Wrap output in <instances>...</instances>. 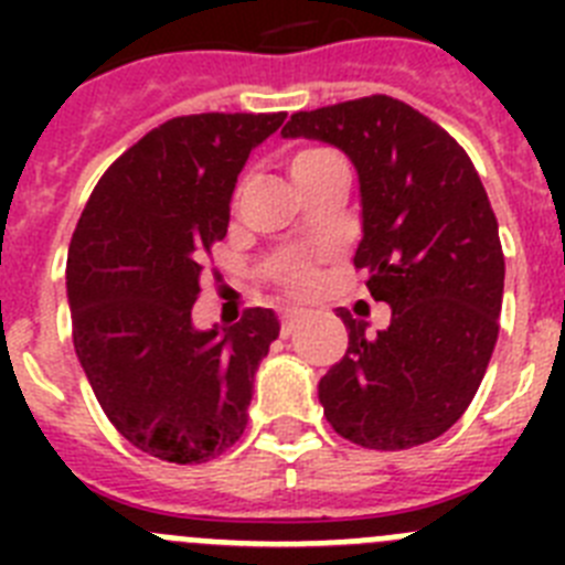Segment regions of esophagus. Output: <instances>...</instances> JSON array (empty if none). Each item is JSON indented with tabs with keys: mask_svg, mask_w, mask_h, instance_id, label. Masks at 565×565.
<instances>
[{
	"mask_svg": "<svg viewBox=\"0 0 565 565\" xmlns=\"http://www.w3.org/2000/svg\"><path fill=\"white\" fill-rule=\"evenodd\" d=\"M306 317H308L306 311H299V308H288V311L279 317V328H282V333H291L294 328H299V322H302Z\"/></svg>",
	"mask_w": 565,
	"mask_h": 565,
	"instance_id": "obj_1",
	"label": "esophagus"
}]
</instances>
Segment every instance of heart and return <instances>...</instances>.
Here are the masks:
<instances>
[{"label": "heart", "mask_w": 565, "mask_h": 565, "mask_svg": "<svg viewBox=\"0 0 565 565\" xmlns=\"http://www.w3.org/2000/svg\"><path fill=\"white\" fill-rule=\"evenodd\" d=\"M339 158L331 152V149L326 147H299L294 149V152H288L286 158V167H288V174L294 178V183H297L299 189L306 186V183H311L313 178H317L322 169H328L331 163H337ZM279 279L286 282L291 291H306L308 286H311V268L306 266V263H294V266H288L286 271L279 274Z\"/></svg>", "instance_id": "1"}]
</instances>
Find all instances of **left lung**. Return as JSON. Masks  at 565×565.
<instances>
[{"mask_svg": "<svg viewBox=\"0 0 565 565\" xmlns=\"http://www.w3.org/2000/svg\"><path fill=\"white\" fill-rule=\"evenodd\" d=\"M286 138L342 149L359 172L353 266L391 326L339 308L348 351L319 379L333 430L367 450H411L447 433L498 342L503 252L487 189L461 143L411 104L367 96L294 113Z\"/></svg>", "mask_w": 565, "mask_h": 565, "instance_id": "8db88e82", "label": "left lung"}]
</instances>
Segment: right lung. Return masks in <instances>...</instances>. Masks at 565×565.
Masks as SVG:
<instances>
[{
    "instance_id": "right-lung-1",
    "label": "right lung",
    "mask_w": 565,
    "mask_h": 565,
    "mask_svg": "<svg viewBox=\"0 0 565 565\" xmlns=\"http://www.w3.org/2000/svg\"><path fill=\"white\" fill-rule=\"evenodd\" d=\"M286 113H201L154 127L102 174L67 254L73 344L113 427L169 463H203L243 436L271 308L198 331L192 306L248 152Z\"/></svg>"
}]
</instances>
